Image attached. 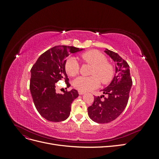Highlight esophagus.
Segmentation results:
<instances>
[{
  "label": "esophagus",
  "instance_id": "obj_1",
  "mask_svg": "<svg viewBox=\"0 0 159 159\" xmlns=\"http://www.w3.org/2000/svg\"><path fill=\"white\" fill-rule=\"evenodd\" d=\"M78 93H79L80 95H84V94H85V91L79 90V91H78Z\"/></svg>",
  "mask_w": 159,
  "mask_h": 159
}]
</instances>
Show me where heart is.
Returning a JSON list of instances; mask_svg holds the SVG:
<instances>
[{"mask_svg":"<svg viewBox=\"0 0 159 159\" xmlns=\"http://www.w3.org/2000/svg\"><path fill=\"white\" fill-rule=\"evenodd\" d=\"M81 59L85 63L93 66L91 72V77L80 76L74 80V87L80 91H88L99 87L100 80L103 84H107L112 80L114 75L113 66L107 62V58L102 53L98 50H89L82 54ZM66 73L70 76L78 74L80 65L74 56L69 57L65 63Z\"/></svg>","mask_w":159,"mask_h":159,"instance_id":"heart-1","label":"heart"}]
</instances>
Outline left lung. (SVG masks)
<instances>
[{
	"label": "left lung",
	"instance_id": "obj_1",
	"mask_svg": "<svg viewBox=\"0 0 159 159\" xmlns=\"http://www.w3.org/2000/svg\"><path fill=\"white\" fill-rule=\"evenodd\" d=\"M115 62V74L106 88L101 90L108 97H94L93 104L88 108L91 119L98 123H107L117 118L125 109L129 92L133 84L129 66L117 53L105 49L104 51Z\"/></svg>",
	"mask_w": 159,
	"mask_h": 159
}]
</instances>
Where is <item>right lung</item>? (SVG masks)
<instances>
[{"label": "right lung", "instance_id": "1", "mask_svg": "<svg viewBox=\"0 0 159 159\" xmlns=\"http://www.w3.org/2000/svg\"><path fill=\"white\" fill-rule=\"evenodd\" d=\"M74 46H56L43 53L30 70V90L35 107L48 121L60 122L70 116L71 104L78 97L75 89L64 94L56 92V83L61 79L70 86L65 70L66 57L82 51Z\"/></svg>", "mask_w": 159, "mask_h": 159}]
</instances>
